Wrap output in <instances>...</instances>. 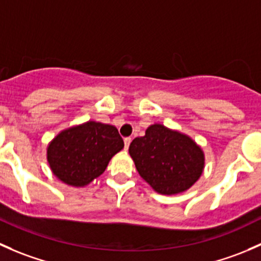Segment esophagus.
Listing matches in <instances>:
<instances>
[{"mask_svg":"<svg viewBox=\"0 0 261 261\" xmlns=\"http://www.w3.org/2000/svg\"><path fill=\"white\" fill-rule=\"evenodd\" d=\"M132 142V138L130 137H127V138H124V149L127 150L128 148H129V144Z\"/></svg>","mask_w":261,"mask_h":261,"instance_id":"1","label":"esophagus"}]
</instances>
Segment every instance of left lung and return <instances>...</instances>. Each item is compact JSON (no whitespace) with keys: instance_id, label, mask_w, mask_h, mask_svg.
<instances>
[{"instance_id":"left-lung-1","label":"left lung","mask_w":261,"mask_h":261,"mask_svg":"<svg viewBox=\"0 0 261 261\" xmlns=\"http://www.w3.org/2000/svg\"><path fill=\"white\" fill-rule=\"evenodd\" d=\"M137 171L153 190L176 195L189 190L202 174L205 155L186 134L152 124L129 146Z\"/></svg>"}]
</instances>
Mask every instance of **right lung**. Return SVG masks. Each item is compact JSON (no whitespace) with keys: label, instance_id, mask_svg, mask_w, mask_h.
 Here are the masks:
<instances>
[{"label":"right lung","instance_id":"obj_1","mask_svg":"<svg viewBox=\"0 0 261 261\" xmlns=\"http://www.w3.org/2000/svg\"><path fill=\"white\" fill-rule=\"evenodd\" d=\"M123 147L114 125L89 120L60 132L47 147V162L64 184L84 187L106 171Z\"/></svg>","mask_w":261,"mask_h":261}]
</instances>
